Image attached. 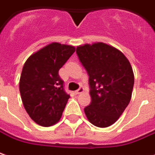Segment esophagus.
<instances>
[{
    "mask_svg": "<svg viewBox=\"0 0 155 155\" xmlns=\"http://www.w3.org/2000/svg\"><path fill=\"white\" fill-rule=\"evenodd\" d=\"M83 91H84V88H83V87H80L77 91H75V94H76V95H79V94H81Z\"/></svg>",
    "mask_w": 155,
    "mask_h": 155,
    "instance_id": "1",
    "label": "esophagus"
}]
</instances>
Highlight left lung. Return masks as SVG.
<instances>
[{"mask_svg": "<svg viewBox=\"0 0 155 155\" xmlns=\"http://www.w3.org/2000/svg\"><path fill=\"white\" fill-rule=\"evenodd\" d=\"M89 75L91 104L84 108L93 125L107 127L123 114L130 102L134 84L133 69L122 52L103 43L76 48Z\"/></svg>", "mask_w": 155, "mask_h": 155, "instance_id": "obj_1", "label": "left lung"}]
</instances>
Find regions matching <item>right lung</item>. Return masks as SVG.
Segmentation results:
<instances>
[{"label": "right lung", "instance_id": "right-lung-1", "mask_svg": "<svg viewBox=\"0 0 155 155\" xmlns=\"http://www.w3.org/2000/svg\"><path fill=\"white\" fill-rule=\"evenodd\" d=\"M74 51L73 46L52 43L25 62L19 82L21 101L29 117L40 126H52L62 116L70 95L59 70Z\"/></svg>", "mask_w": 155, "mask_h": 155}]
</instances>
